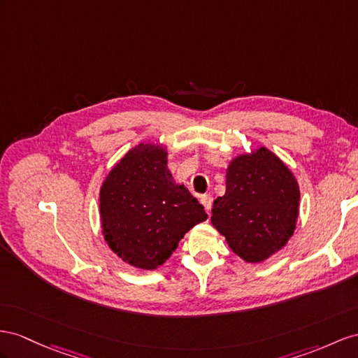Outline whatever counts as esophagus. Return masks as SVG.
Masks as SVG:
<instances>
[{"label": "esophagus", "instance_id": "esophagus-1", "mask_svg": "<svg viewBox=\"0 0 358 358\" xmlns=\"http://www.w3.org/2000/svg\"><path fill=\"white\" fill-rule=\"evenodd\" d=\"M212 201L213 199H212V196H210V195H203V196H201V204L204 206L207 213H210V208H212Z\"/></svg>", "mask_w": 358, "mask_h": 358}]
</instances>
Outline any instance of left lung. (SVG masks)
Wrapping results in <instances>:
<instances>
[{
    "instance_id": "left-lung-1",
    "label": "left lung",
    "mask_w": 358,
    "mask_h": 358,
    "mask_svg": "<svg viewBox=\"0 0 358 358\" xmlns=\"http://www.w3.org/2000/svg\"><path fill=\"white\" fill-rule=\"evenodd\" d=\"M227 189L212 208V224L246 263H262L287 245L299 215V185L266 146L236 155Z\"/></svg>"
}]
</instances>
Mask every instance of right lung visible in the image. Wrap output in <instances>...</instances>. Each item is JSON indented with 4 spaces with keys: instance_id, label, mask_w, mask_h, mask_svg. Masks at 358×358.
I'll use <instances>...</instances> for the list:
<instances>
[{
    "instance_id": "obj_1",
    "label": "right lung",
    "mask_w": 358,
    "mask_h": 358,
    "mask_svg": "<svg viewBox=\"0 0 358 358\" xmlns=\"http://www.w3.org/2000/svg\"><path fill=\"white\" fill-rule=\"evenodd\" d=\"M99 217L104 241L119 259L154 271L207 213L173 180L166 146L142 142L107 173L99 189Z\"/></svg>"
}]
</instances>
